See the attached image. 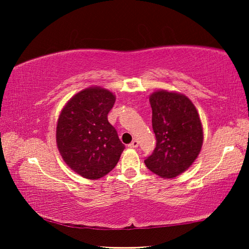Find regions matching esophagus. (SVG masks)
<instances>
[{"label":"esophagus","instance_id":"34e87169","mask_svg":"<svg viewBox=\"0 0 249 249\" xmlns=\"http://www.w3.org/2000/svg\"><path fill=\"white\" fill-rule=\"evenodd\" d=\"M129 148H136V147H138V141L137 140H134L130 144L128 145Z\"/></svg>","mask_w":249,"mask_h":249}]
</instances>
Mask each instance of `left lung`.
Segmentation results:
<instances>
[{"instance_id":"1","label":"left lung","mask_w":249,"mask_h":249,"mask_svg":"<svg viewBox=\"0 0 249 249\" xmlns=\"http://www.w3.org/2000/svg\"><path fill=\"white\" fill-rule=\"evenodd\" d=\"M149 102L157 142L145 165L161 178H176L196 161L203 145L199 113L188 96L174 91H155Z\"/></svg>"}]
</instances>
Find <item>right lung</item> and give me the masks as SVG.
I'll return each instance as SVG.
<instances>
[{"instance_id": "add662e5", "label": "right lung", "mask_w": 249, "mask_h": 249, "mask_svg": "<svg viewBox=\"0 0 249 249\" xmlns=\"http://www.w3.org/2000/svg\"><path fill=\"white\" fill-rule=\"evenodd\" d=\"M115 99L114 93L104 88H87L74 94L59 115V153L68 167L86 179L96 180L107 175L125 148L107 121Z\"/></svg>"}]
</instances>
